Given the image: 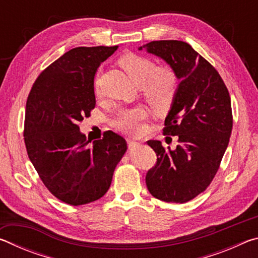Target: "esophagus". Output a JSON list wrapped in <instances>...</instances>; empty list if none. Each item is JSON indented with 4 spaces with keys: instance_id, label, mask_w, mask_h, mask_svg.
Here are the masks:
<instances>
[{
    "instance_id": "obj_1",
    "label": "esophagus",
    "mask_w": 258,
    "mask_h": 258,
    "mask_svg": "<svg viewBox=\"0 0 258 258\" xmlns=\"http://www.w3.org/2000/svg\"><path fill=\"white\" fill-rule=\"evenodd\" d=\"M127 143H128L130 149H135V148H139L140 146H141V143L133 141V140H127Z\"/></svg>"
}]
</instances>
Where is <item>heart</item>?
Segmentation results:
<instances>
[{
  "label": "heart",
  "mask_w": 258,
  "mask_h": 258,
  "mask_svg": "<svg viewBox=\"0 0 258 258\" xmlns=\"http://www.w3.org/2000/svg\"><path fill=\"white\" fill-rule=\"evenodd\" d=\"M131 80L138 86H142V93L148 103L157 113H163L171 108L177 90V76L172 68L157 67L154 60L145 56L127 53L118 61ZM97 93L99 89L97 87ZM146 111L142 108L120 110L112 124L117 130L130 134H138L142 128Z\"/></svg>",
  "instance_id": "obj_1"
}]
</instances>
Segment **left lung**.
<instances>
[{
  "label": "left lung",
  "mask_w": 258,
  "mask_h": 258,
  "mask_svg": "<svg viewBox=\"0 0 258 258\" xmlns=\"http://www.w3.org/2000/svg\"><path fill=\"white\" fill-rule=\"evenodd\" d=\"M143 47L167 62L180 80L164 134L178 137L176 149L150 140L156 165L146 176L155 198L186 203L207 189L220 167L232 131L229 91L220 74L182 41H152Z\"/></svg>",
  "instance_id": "obj_1"
}]
</instances>
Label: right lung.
I'll return each mask as SVG.
<instances>
[{
  "label": "right lung",
  "mask_w": 258,
  "mask_h": 258,
  "mask_svg": "<svg viewBox=\"0 0 258 258\" xmlns=\"http://www.w3.org/2000/svg\"><path fill=\"white\" fill-rule=\"evenodd\" d=\"M118 46H80L43 71L26 103L25 145L30 161L52 195L80 206L104 196L127 145L107 131L90 145L78 123L95 107L94 76Z\"/></svg>",
  "instance_id": "obj_1"
}]
</instances>
